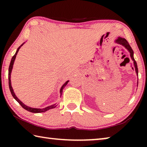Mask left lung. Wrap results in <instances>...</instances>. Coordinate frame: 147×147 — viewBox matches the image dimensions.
Returning a JSON list of instances; mask_svg holds the SVG:
<instances>
[{
    "label": "left lung",
    "mask_w": 147,
    "mask_h": 147,
    "mask_svg": "<svg viewBox=\"0 0 147 147\" xmlns=\"http://www.w3.org/2000/svg\"><path fill=\"white\" fill-rule=\"evenodd\" d=\"M115 42L117 44H119V45H123V47H124V48H126V49H127L129 53H130V55L131 58V59H132V61H134V67H135V70H136V72L137 73V75L138 76V65H137L136 61L135 60V59H134V51H133L132 49L131 48V47L130 46V45H129V43H128V41H126L124 38H121V37H118L117 39H115Z\"/></svg>",
    "instance_id": "obj_1"
}]
</instances>
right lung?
Here are the masks:
<instances>
[{
  "mask_svg": "<svg viewBox=\"0 0 147 147\" xmlns=\"http://www.w3.org/2000/svg\"><path fill=\"white\" fill-rule=\"evenodd\" d=\"M24 44V43L21 45V46H19V47L18 49H17V51L16 54H14V56L12 57L11 58V62H10V64H9V70H8V80H9V90H10V92L12 94V96H13V97L16 99V100L19 103L20 105H21L22 107L24 109H25L26 110L30 111V112H32V113H42V112H45V111L49 110V109H53L54 108H56V107L57 106V104H53V105L51 106H47L46 107V108H31V107H29L28 106H26L25 104H24V103L22 102L19 100V99L17 97V96L16 95V94H15L14 91H13V88H12L11 87V71H12V69H13V63H14V61H15V59H16V56L17 53H18V52L19 51V49ZM69 82V80L67 81L65 83L63 86H61V88L60 89V91H59V93H60V96L62 94V92H63V88H65V87L66 86L67 84V83Z\"/></svg>",
  "mask_w": 147,
  "mask_h": 147,
  "instance_id": "obj_1",
  "label": "right lung"
}]
</instances>
